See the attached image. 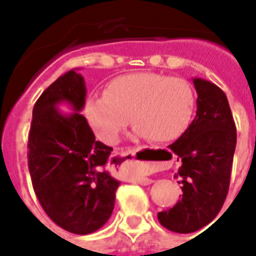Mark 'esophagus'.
I'll return each instance as SVG.
<instances>
[{"mask_svg":"<svg viewBox=\"0 0 256 256\" xmlns=\"http://www.w3.org/2000/svg\"><path fill=\"white\" fill-rule=\"evenodd\" d=\"M137 158H138V150H128L118 156V159H120L123 162H137ZM119 170L122 172V166H119ZM132 177L140 185H150V184L154 182L150 178L145 177V176H140L138 172H132Z\"/></svg>","mask_w":256,"mask_h":256,"instance_id":"1","label":"esophagus"}]
</instances>
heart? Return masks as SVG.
<instances>
[{"mask_svg": "<svg viewBox=\"0 0 256 256\" xmlns=\"http://www.w3.org/2000/svg\"><path fill=\"white\" fill-rule=\"evenodd\" d=\"M194 92L188 80L155 72L130 74L114 79L104 96L86 101L84 114L97 137L115 144L128 126L154 142L172 141L186 130L194 111Z\"/></svg>", "mask_w": 256, "mask_h": 256, "instance_id": "b5f03b06", "label": "heart"}]
</instances>
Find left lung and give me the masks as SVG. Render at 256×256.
<instances>
[{
  "label": "left lung",
  "instance_id": "8db88e82",
  "mask_svg": "<svg viewBox=\"0 0 256 256\" xmlns=\"http://www.w3.org/2000/svg\"><path fill=\"white\" fill-rule=\"evenodd\" d=\"M193 84L196 116L170 145L181 162L176 177L182 185V198L158 214L162 225L176 233H193L218 215L229 190L236 150V126L226 94L206 79L193 78Z\"/></svg>",
  "mask_w": 256,
  "mask_h": 256
}]
</instances>
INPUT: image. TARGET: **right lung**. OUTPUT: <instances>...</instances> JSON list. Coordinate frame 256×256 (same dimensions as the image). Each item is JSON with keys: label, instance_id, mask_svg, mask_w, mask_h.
<instances>
[{"label": "right lung", "instance_id": "add662e5", "mask_svg": "<svg viewBox=\"0 0 256 256\" xmlns=\"http://www.w3.org/2000/svg\"><path fill=\"white\" fill-rule=\"evenodd\" d=\"M84 100V76L70 70L36 100L28 134V170L38 202L56 225L75 234L104 226L120 185L110 172L112 148L96 141L80 114ZM60 104L74 112H58Z\"/></svg>", "mask_w": 256, "mask_h": 256}]
</instances>
